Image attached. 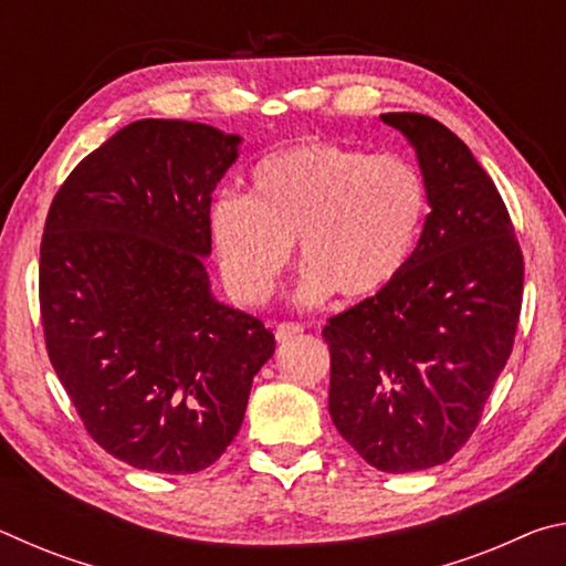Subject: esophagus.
Masks as SVG:
<instances>
[{
	"label": "esophagus",
	"mask_w": 566,
	"mask_h": 566,
	"mask_svg": "<svg viewBox=\"0 0 566 566\" xmlns=\"http://www.w3.org/2000/svg\"><path fill=\"white\" fill-rule=\"evenodd\" d=\"M302 332H304L302 324H294V322H282L280 327L274 329V337H276V342H290V339H294V337H300Z\"/></svg>",
	"instance_id": "esophagus-1"
}]
</instances>
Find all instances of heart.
<instances>
[{"instance_id":"b5f03b06","label":"heart","mask_w":566,"mask_h":566,"mask_svg":"<svg viewBox=\"0 0 566 566\" xmlns=\"http://www.w3.org/2000/svg\"><path fill=\"white\" fill-rule=\"evenodd\" d=\"M427 214V181L399 155L304 139L252 169V191L212 207L227 284L252 302L274 292L300 239L302 300L361 302L405 272Z\"/></svg>"}]
</instances>
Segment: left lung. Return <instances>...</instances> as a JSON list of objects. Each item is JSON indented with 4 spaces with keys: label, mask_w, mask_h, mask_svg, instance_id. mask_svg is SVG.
I'll list each match as a JSON object with an SVG mask.
<instances>
[{
    "label": "left lung",
    "mask_w": 566,
    "mask_h": 566,
    "mask_svg": "<svg viewBox=\"0 0 566 566\" xmlns=\"http://www.w3.org/2000/svg\"><path fill=\"white\" fill-rule=\"evenodd\" d=\"M415 145L432 212L395 284L322 329L329 415L379 472L444 464L482 419L514 347L524 256L472 151L427 114H381Z\"/></svg>",
    "instance_id": "1"
}]
</instances>
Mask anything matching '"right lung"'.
<instances>
[{
    "instance_id": "1",
    "label": "right lung",
    "mask_w": 566,
    "mask_h": 566,
    "mask_svg": "<svg viewBox=\"0 0 566 566\" xmlns=\"http://www.w3.org/2000/svg\"><path fill=\"white\" fill-rule=\"evenodd\" d=\"M239 137L139 119L56 191L40 249L44 344L84 429L137 469L195 474L242 427L274 334L209 294L212 191Z\"/></svg>"
}]
</instances>
